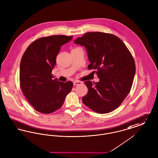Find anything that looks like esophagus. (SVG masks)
Wrapping results in <instances>:
<instances>
[{"label":"esophagus","mask_w":158,"mask_h":158,"mask_svg":"<svg viewBox=\"0 0 158 158\" xmlns=\"http://www.w3.org/2000/svg\"><path fill=\"white\" fill-rule=\"evenodd\" d=\"M74 85L75 86V85H80V84H82V82L81 81H78V80H75L74 81Z\"/></svg>","instance_id":"esophagus-1"}]
</instances>
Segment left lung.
<instances>
[{"mask_svg":"<svg viewBox=\"0 0 158 158\" xmlns=\"http://www.w3.org/2000/svg\"><path fill=\"white\" fill-rule=\"evenodd\" d=\"M85 46L90 64L99 81H86L88 93L83 103L99 114L119 107L131 90L135 73L133 56L124 42L112 34L88 32L74 40Z\"/></svg>","mask_w":158,"mask_h":158,"instance_id":"obj_1","label":"left lung"}]
</instances>
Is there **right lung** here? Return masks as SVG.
Wrapping results in <instances>:
<instances>
[{
    "label": "right lung",
    "instance_id": "obj_1",
    "mask_svg": "<svg viewBox=\"0 0 158 158\" xmlns=\"http://www.w3.org/2000/svg\"><path fill=\"white\" fill-rule=\"evenodd\" d=\"M73 37L55 35L39 38L29 45L23 55L20 87L34 109L42 114H50L61 108L73 87L72 81L53 80L52 74L61 46Z\"/></svg>",
    "mask_w": 158,
    "mask_h": 158
}]
</instances>
